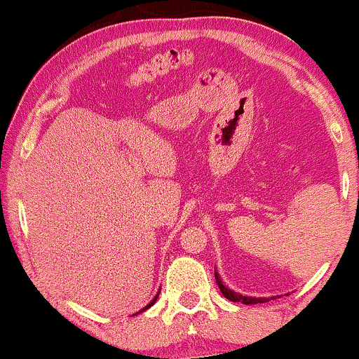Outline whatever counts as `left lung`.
Segmentation results:
<instances>
[{
  "mask_svg": "<svg viewBox=\"0 0 359 359\" xmlns=\"http://www.w3.org/2000/svg\"><path fill=\"white\" fill-rule=\"evenodd\" d=\"M215 281H217V286H219L220 291H222L224 297H227L229 301H232V302H242V304H258V302H259V304H262V302H266V301H269V299H262V297H247V296H242V294L233 292L232 289H229L227 286H224L222 279L219 278L217 271H215Z\"/></svg>",
  "mask_w": 359,
  "mask_h": 359,
  "instance_id": "left-lung-1",
  "label": "left lung"
}]
</instances>
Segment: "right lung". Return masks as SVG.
<instances>
[{"instance_id":"right-lung-1","label":"right lung","mask_w":359,"mask_h":359,"mask_svg":"<svg viewBox=\"0 0 359 359\" xmlns=\"http://www.w3.org/2000/svg\"><path fill=\"white\" fill-rule=\"evenodd\" d=\"M160 294V292H158ZM158 294H156V296L154 297V299H151V302L149 304V306H145L144 309H142V311L140 312H144V311H147V309H149V307H151V306H154V304H155V301H156V297H158ZM140 312H137V313H140Z\"/></svg>"}]
</instances>
